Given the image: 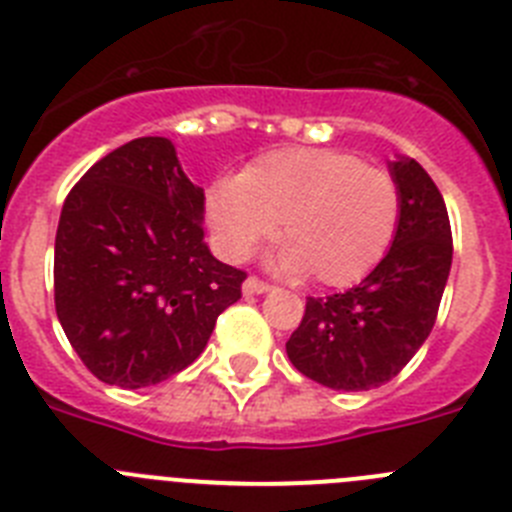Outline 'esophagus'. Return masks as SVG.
I'll list each match as a JSON object with an SVG mask.
<instances>
[{
	"label": "esophagus",
	"mask_w": 512,
	"mask_h": 512,
	"mask_svg": "<svg viewBox=\"0 0 512 512\" xmlns=\"http://www.w3.org/2000/svg\"><path fill=\"white\" fill-rule=\"evenodd\" d=\"M271 289V284L261 282L259 277H248L246 282H243V295H266Z\"/></svg>",
	"instance_id": "esophagus-1"
}]
</instances>
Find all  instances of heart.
<instances>
[{
	"label": "heart",
	"mask_w": 512,
	"mask_h": 512,
	"mask_svg": "<svg viewBox=\"0 0 512 512\" xmlns=\"http://www.w3.org/2000/svg\"><path fill=\"white\" fill-rule=\"evenodd\" d=\"M207 217L228 259H246L276 233L279 266L325 287L364 279L400 225V189L387 171L330 148H279L207 192Z\"/></svg>",
	"instance_id": "b5f03b06"
}]
</instances>
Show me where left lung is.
Here are the masks:
<instances>
[{"mask_svg":"<svg viewBox=\"0 0 512 512\" xmlns=\"http://www.w3.org/2000/svg\"><path fill=\"white\" fill-rule=\"evenodd\" d=\"M400 189L392 248L343 295L307 297L287 356L297 372L330 390L361 392L390 382L436 323L451 271V223L443 197L415 158L390 164Z\"/></svg>","mask_w":512,"mask_h":512,"instance_id":"obj_1","label":"left lung"}]
</instances>
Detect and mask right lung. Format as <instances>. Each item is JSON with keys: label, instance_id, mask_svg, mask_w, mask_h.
<instances>
[{"label": "right lung", "instance_id": "obj_1", "mask_svg": "<svg viewBox=\"0 0 512 512\" xmlns=\"http://www.w3.org/2000/svg\"><path fill=\"white\" fill-rule=\"evenodd\" d=\"M205 192L169 138H135L81 176L63 202L53 253L61 328L104 384L140 390L205 351L246 271L205 243Z\"/></svg>", "mask_w": 512, "mask_h": 512}]
</instances>
